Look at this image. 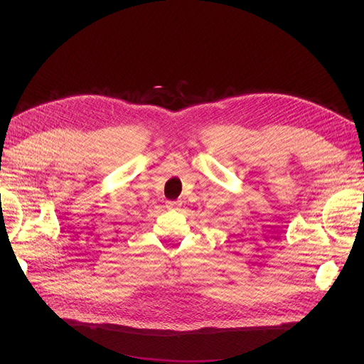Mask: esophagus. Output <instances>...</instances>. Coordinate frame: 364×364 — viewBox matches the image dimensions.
<instances>
[{
    "mask_svg": "<svg viewBox=\"0 0 364 364\" xmlns=\"http://www.w3.org/2000/svg\"><path fill=\"white\" fill-rule=\"evenodd\" d=\"M180 205H181V203H180L178 200H168V202H166V208H168V209H177Z\"/></svg>",
    "mask_w": 364,
    "mask_h": 364,
    "instance_id": "1",
    "label": "esophagus"
}]
</instances>
